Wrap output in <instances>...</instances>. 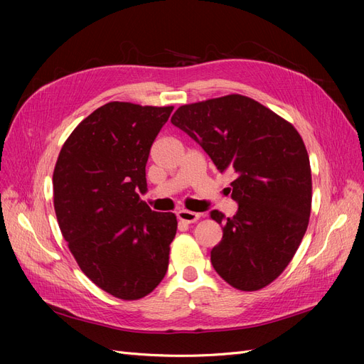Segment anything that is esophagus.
<instances>
[{"label": "esophagus", "mask_w": 364, "mask_h": 364, "mask_svg": "<svg viewBox=\"0 0 364 364\" xmlns=\"http://www.w3.org/2000/svg\"><path fill=\"white\" fill-rule=\"evenodd\" d=\"M178 218L183 223H196L197 220L200 218V214L193 213V211H186V209H181V211H178Z\"/></svg>", "instance_id": "obj_1"}]
</instances>
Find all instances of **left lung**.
<instances>
[{
    "mask_svg": "<svg viewBox=\"0 0 364 364\" xmlns=\"http://www.w3.org/2000/svg\"><path fill=\"white\" fill-rule=\"evenodd\" d=\"M171 123L199 142L220 171L234 176L237 214L211 211L223 225L213 267L237 290L264 289L289 266L310 222L311 167L302 136L287 119L240 94L183 105Z\"/></svg>",
    "mask_w": 364,
    "mask_h": 364,
    "instance_id": "1",
    "label": "left lung"
}]
</instances>
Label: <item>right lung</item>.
<instances>
[{
	"mask_svg": "<svg viewBox=\"0 0 364 364\" xmlns=\"http://www.w3.org/2000/svg\"><path fill=\"white\" fill-rule=\"evenodd\" d=\"M173 106L111 102L87 115L60 149L53 171L54 211L80 270L123 301L155 290L178 230L173 213L151 211L150 147Z\"/></svg>",
	"mask_w": 364,
	"mask_h": 364,
	"instance_id": "right-lung-1",
	"label": "right lung"
}]
</instances>
